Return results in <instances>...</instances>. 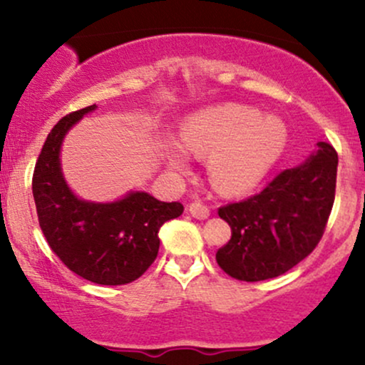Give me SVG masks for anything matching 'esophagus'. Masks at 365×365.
<instances>
[{"label":"esophagus","instance_id":"1","mask_svg":"<svg viewBox=\"0 0 365 365\" xmlns=\"http://www.w3.org/2000/svg\"><path fill=\"white\" fill-rule=\"evenodd\" d=\"M188 212L195 217V220H206L209 216V207L200 200H194V202L188 204Z\"/></svg>","mask_w":365,"mask_h":365}]
</instances>
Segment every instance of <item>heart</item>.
Masks as SVG:
<instances>
[{
	"label": "heart",
	"mask_w": 365,
	"mask_h": 365,
	"mask_svg": "<svg viewBox=\"0 0 365 365\" xmlns=\"http://www.w3.org/2000/svg\"><path fill=\"white\" fill-rule=\"evenodd\" d=\"M182 141L170 140L165 158L177 173L190 171V152L209 158V180L221 194L235 195L252 188L274 165L287 144L282 121L262 118L242 104H221L190 116L182 127Z\"/></svg>",
	"instance_id": "b5f03b06"
}]
</instances>
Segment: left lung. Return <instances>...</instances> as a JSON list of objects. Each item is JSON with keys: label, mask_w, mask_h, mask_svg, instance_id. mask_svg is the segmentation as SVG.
Listing matches in <instances>:
<instances>
[{"label": "left lung", "mask_w": 365, "mask_h": 365, "mask_svg": "<svg viewBox=\"0 0 365 365\" xmlns=\"http://www.w3.org/2000/svg\"><path fill=\"white\" fill-rule=\"evenodd\" d=\"M336 168V150L319 142L304 165L283 170L259 194L217 209L232 226V238L216 252L221 269L240 282H262L304 261L324 235Z\"/></svg>", "instance_id": "1"}]
</instances>
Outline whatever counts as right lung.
<instances>
[{
  "label": "right lung",
  "mask_w": 365,
  "mask_h": 365,
  "mask_svg": "<svg viewBox=\"0 0 365 365\" xmlns=\"http://www.w3.org/2000/svg\"><path fill=\"white\" fill-rule=\"evenodd\" d=\"M94 108L70 113L54 125L37 158L32 194L43 235L60 261L83 279L116 287L135 282L156 261L159 228L182 215L183 206L145 192L111 204L86 202L70 192L60 168L61 140Z\"/></svg>",
  "instance_id": "1"
}]
</instances>
